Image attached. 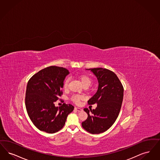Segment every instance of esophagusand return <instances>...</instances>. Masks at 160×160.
I'll return each mask as SVG.
<instances>
[{"label": "esophagus", "mask_w": 160, "mask_h": 160, "mask_svg": "<svg viewBox=\"0 0 160 160\" xmlns=\"http://www.w3.org/2000/svg\"><path fill=\"white\" fill-rule=\"evenodd\" d=\"M75 109L77 110V111L78 112L82 111V108H78V107H75Z\"/></svg>", "instance_id": "esophagus-1"}]
</instances>
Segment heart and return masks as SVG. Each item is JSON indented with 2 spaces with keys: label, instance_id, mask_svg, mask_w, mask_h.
<instances>
[{
  "label": "heart",
  "instance_id": "obj_1",
  "mask_svg": "<svg viewBox=\"0 0 160 160\" xmlns=\"http://www.w3.org/2000/svg\"><path fill=\"white\" fill-rule=\"evenodd\" d=\"M79 79H80L81 82L82 84L83 85V87H88L90 85L91 83H92V79L90 76H88V75H85V74H83V75H81L79 76ZM69 79L67 78L65 79V81H64L63 83V88L64 90H66L68 87V85H69ZM83 99V97L81 95H78V94H75L73 95L71 98L70 100L75 103H79Z\"/></svg>",
  "mask_w": 160,
  "mask_h": 160
}]
</instances>
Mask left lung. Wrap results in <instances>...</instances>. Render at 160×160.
<instances>
[{"label": "left lung", "mask_w": 160, "mask_h": 160, "mask_svg": "<svg viewBox=\"0 0 160 160\" xmlns=\"http://www.w3.org/2000/svg\"><path fill=\"white\" fill-rule=\"evenodd\" d=\"M98 78L96 93L88 104H98L95 109L84 108L87 119L82 122L83 129L91 134H100L108 130L118 118L124 96V88L116 74L103 68L88 69Z\"/></svg>", "instance_id": "obj_1"}]
</instances>
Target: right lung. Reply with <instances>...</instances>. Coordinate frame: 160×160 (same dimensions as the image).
<instances>
[{
	"instance_id": "1",
	"label": "right lung",
	"mask_w": 160,
	"mask_h": 160,
	"mask_svg": "<svg viewBox=\"0 0 160 160\" xmlns=\"http://www.w3.org/2000/svg\"><path fill=\"white\" fill-rule=\"evenodd\" d=\"M69 73L64 68L52 66L39 71L28 81L25 104L28 115L41 131L54 133L65 124L73 111L72 104L56 107L54 102L62 94L63 82Z\"/></svg>"
}]
</instances>
